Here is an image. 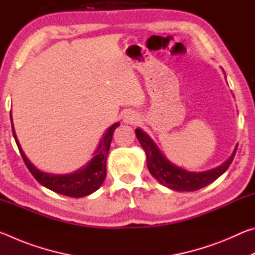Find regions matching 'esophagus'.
<instances>
[{"label": "esophagus", "mask_w": 255, "mask_h": 255, "mask_svg": "<svg viewBox=\"0 0 255 255\" xmlns=\"http://www.w3.org/2000/svg\"><path fill=\"white\" fill-rule=\"evenodd\" d=\"M138 120H139V118L133 111H129L124 116V122L126 124H137Z\"/></svg>", "instance_id": "esophagus-1"}]
</instances>
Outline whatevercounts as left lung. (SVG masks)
I'll use <instances>...</instances> for the list:
<instances>
[{
    "label": "left lung",
    "mask_w": 255,
    "mask_h": 255,
    "mask_svg": "<svg viewBox=\"0 0 255 255\" xmlns=\"http://www.w3.org/2000/svg\"><path fill=\"white\" fill-rule=\"evenodd\" d=\"M135 132L141 147L144 148L146 153L147 167L150 174L161 184L172 190H176V191H196V190H199L210 184L211 182H214L231 165L237 149L236 146L232 156L225 163H223L221 166L206 172L196 173V172H188L181 169V167L173 165L161 153V150L155 145L152 138L147 133H145L141 129L137 128Z\"/></svg>",
    "instance_id": "8db88e82"
}]
</instances>
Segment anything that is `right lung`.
I'll return each mask as SVG.
<instances>
[{
	"instance_id": "add662e5",
	"label": "right lung",
	"mask_w": 255,
	"mask_h": 255,
	"mask_svg": "<svg viewBox=\"0 0 255 255\" xmlns=\"http://www.w3.org/2000/svg\"><path fill=\"white\" fill-rule=\"evenodd\" d=\"M11 124L15 143L18 145L20 154L23 158L25 165H27L29 171L31 172L34 179H36L40 184L44 185V187L53 190V191L59 193V195H64L72 198H81L89 196L94 191H97V190L101 187L107 175L106 163L112 140V135H114L115 129L119 127V123H116L108 129L105 136L102 137L96 153H94L96 155H94L91 161L88 163V165L73 172L71 174H50L38 170L37 167L27 158L22 148H21L18 138H16L14 132L13 123H12V116Z\"/></svg>"
}]
</instances>
